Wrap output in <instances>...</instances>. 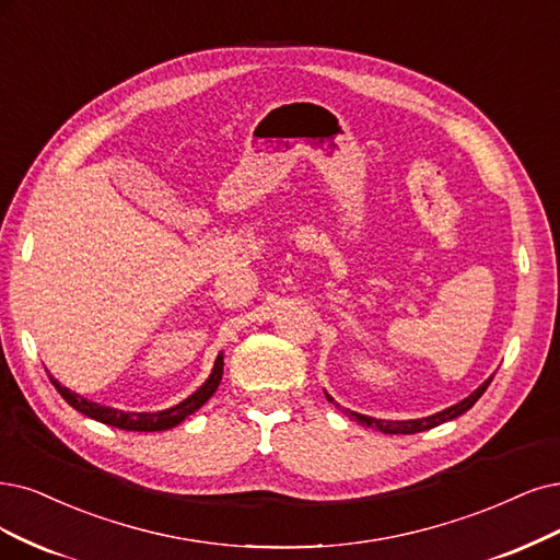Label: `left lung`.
Masks as SVG:
<instances>
[{
    "mask_svg": "<svg viewBox=\"0 0 560 560\" xmlns=\"http://www.w3.org/2000/svg\"><path fill=\"white\" fill-rule=\"evenodd\" d=\"M491 378H493V376H491ZM491 378H487L478 389L470 392V395H468L464 401H459V404H454V406H450V408L436 412V416L420 418V420H376V418H369V416H360V412H355V410H346V412H348V416L353 418V420H358L362 427L378 429V431H383V433H418V431H427V429L439 427V424H443V422H447V420H454V418L464 416V412H466L468 408H472V404L485 395V389L489 387ZM325 397H327V401H335L329 395H325Z\"/></svg>",
    "mask_w": 560,
    "mask_h": 560,
    "instance_id": "left-lung-1",
    "label": "left lung"
}]
</instances>
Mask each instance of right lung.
I'll use <instances>...</instances> for the list:
<instances>
[{
  "label": "right lung",
  "mask_w": 560,
  "mask_h": 560,
  "mask_svg": "<svg viewBox=\"0 0 560 560\" xmlns=\"http://www.w3.org/2000/svg\"><path fill=\"white\" fill-rule=\"evenodd\" d=\"M221 376H223V355L217 358L210 378H207L194 392L191 397H186L184 401H179L173 408L156 410V412H127V410H117V408H110V406H101V404H94L85 397L75 395V392H71L69 387L57 383L52 376H50V383L55 385L59 395L65 397V401L69 406H73L75 410L82 412V416H88L96 422L110 424V427H117V429H127V431H165V429H173L179 422H184L186 418L191 416V412H196L207 399H210L217 392L219 383H221Z\"/></svg>",
  "instance_id": "1"
}]
</instances>
